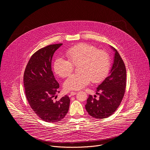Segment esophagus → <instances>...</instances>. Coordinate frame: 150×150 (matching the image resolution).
I'll return each mask as SVG.
<instances>
[{
    "mask_svg": "<svg viewBox=\"0 0 150 150\" xmlns=\"http://www.w3.org/2000/svg\"><path fill=\"white\" fill-rule=\"evenodd\" d=\"M76 94V92H74V91H71L70 93V96H74Z\"/></svg>",
    "mask_w": 150,
    "mask_h": 150,
    "instance_id": "34e87169",
    "label": "esophagus"
}]
</instances>
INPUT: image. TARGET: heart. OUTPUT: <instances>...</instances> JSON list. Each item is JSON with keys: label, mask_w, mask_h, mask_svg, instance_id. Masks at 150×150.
<instances>
[{"label": "heart", "mask_w": 150, "mask_h": 150, "mask_svg": "<svg viewBox=\"0 0 150 150\" xmlns=\"http://www.w3.org/2000/svg\"><path fill=\"white\" fill-rule=\"evenodd\" d=\"M66 55L68 60L57 57L53 64L55 73L65 78L78 67L77 74L71 75L64 82L67 90H79L88 85L91 81L97 83L108 75L110 69V59L106 52L98 50L96 46L80 43L70 49Z\"/></svg>", "instance_id": "1"}]
</instances>
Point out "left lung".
<instances>
[{"label": "left lung", "mask_w": 150, "mask_h": 150, "mask_svg": "<svg viewBox=\"0 0 150 150\" xmlns=\"http://www.w3.org/2000/svg\"><path fill=\"white\" fill-rule=\"evenodd\" d=\"M114 62L110 75L97 88L96 98L90 95L85 104L88 114L97 119L107 118L114 113L123 99L126 85V71L123 60L116 49Z\"/></svg>", "instance_id": "obj_1"}]
</instances>
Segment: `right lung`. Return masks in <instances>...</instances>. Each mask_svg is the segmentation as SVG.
<instances>
[{
    "instance_id": "right-lung-1",
    "label": "right lung",
    "mask_w": 150,
    "mask_h": 150,
    "mask_svg": "<svg viewBox=\"0 0 150 150\" xmlns=\"http://www.w3.org/2000/svg\"><path fill=\"white\" fill-rule=\"evenodd\" d=\"M62 43L50 45L35 52L29 60L24 74L27 101L34 113L46 122L60 121L67 114L70 99L65 96L59 101L53 99L59 84L52 71V60Z\"/></svg>"
}]
</instances>
